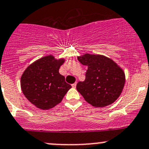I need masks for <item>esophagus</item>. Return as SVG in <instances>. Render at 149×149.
<instances>
[{
	"instance_id": "obj_1",
	"label": "esophagus",
	"mask_w": 149,
	"mask_h": 149,
	"mask_svg": "<svg viewBox=\"0 0 149 149\" xmlns=\"http://www.w3.org/2000/svg\"><path fill=\"white\" fill-rule=\"evenodd\" d=\"M71 86H72V87H73V88H76V83H73V84H72Z\"/></svg>"
}]
</instances>
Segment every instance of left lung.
<instances>
[{"label":"left lung","instance_id":"left-lung-1","mask_svg":"<svg viewBox=\"0 0 149 149\" xmlns=\"http://www.w3.org/2000/svg\"><path fill=\"white\" fill-rule=\"evenodd\" d=\"M78 60L88 66L84 81L77 83V91L88 103L95 107H105L120 95L125 83L122 68L110 58L101 55L86 54Z\"/></svg>","mask_w":149,"mask_h":149}]
</instances>
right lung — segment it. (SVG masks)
<instances>
[{"mask_svg":"<svg viewBox=\"0 0 149 149\" xmlns=\"http://www.w3.org/2000/svg\"><path fill=\"white\" fill-rule=\"evenodd\" d=\"M63 59L52 55L42 57L27 67L21 77V88L27 99L42 109L52 108L61 102L71 88L58 73Z\"/></svg>","mask_w":149,"mask_h":149,"instance_id":"obj_1","label":"right lung"}]
</instances>
